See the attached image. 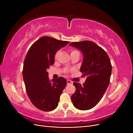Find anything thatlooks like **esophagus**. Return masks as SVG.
I'll use <instances>...</instances> for the list:
<instances>
[{
  "mask_svg": "<svg viewBox=\"0 0 133 133\" xmlns=\"http://www.w3.org/2000/svg\"><path fill=\"white\" fill-rule=\"evenodd\" d=\"M66 82H67L68 85H70V84H73V82L70 81V80H67Z\"/></svg>",
  "mask_w": 133,
  "mask_h": 133,
  "instance_id": "obj_1",
  "label": "esophagus"
}]
</instances>
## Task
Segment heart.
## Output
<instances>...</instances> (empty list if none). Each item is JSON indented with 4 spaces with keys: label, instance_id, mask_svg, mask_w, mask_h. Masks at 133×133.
Segmentation results:
<instances>
[{
    "label": "heart",
    "instance_id": "b5f03b06",
    "mask_svg": "<svg viewBox=\"0 0 133 133\" xmlns=\"http://www.w3.org/2000/svg\"><path fill=\"white\" fill-rule=\"evenodd\" d=\"M79 53V51L78 50H75V49H72V50H70V55H73V54H74L75 53ZM60 53V51H58L57 53H56V54L55 55V58L56 59H57L59 57ZM73 70V69H65V72H66V73H69V72H71Z\"/></svg>",
    "mask_w": 133,
    "mask_h": 133
}]
</instances>
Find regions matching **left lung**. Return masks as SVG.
<instances>
[{"label": "left lung", "instance_id": "obj_1", "mask_svg": "<svg viewBox=\"0 0 133 133\" xmlns=\"http://www.w3.org/2000/svg\"><path fill=\"white\" fill-rule=\"evenodd\" d=\"M69 45L82 51L83 61L80 70L83 76H87L83 85L73 83L76 91L71 95V101L78 109L89 110L100 102L109 84L110 60L106 51L92 42H73Z\"/></svg>", "mask_w": 133, "mask_h": 133}]
</instances>
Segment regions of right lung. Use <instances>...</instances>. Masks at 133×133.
Masks as SVG:
<instances>
[{
	"label": "right lung",
	"instance_id": "right-lung-1",
	"mask_svg": "<svg viewBox=\"0 0 133 133\" xmlns=\"http://www.w3.org/2000/svg\"><path fill=\"white\" fill-rule=\"evenodd\" d=\"M69 43L45 36L32 44L27 52L23 69L26 91L33 105L42 111L57 108L66 85V80L63 77L51 82L47 69L54 64L56 52Z\"/></svg>",
	"mask_w": 133,
	"mask_h": 133
}]
</instances>
